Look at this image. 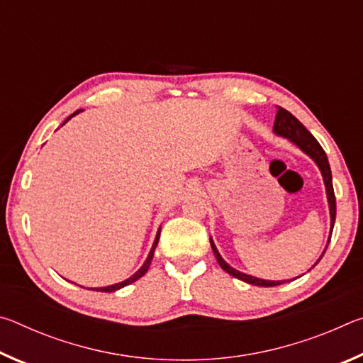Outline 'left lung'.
Returning <instances> with one entry per match:
<instances>
[{"label":"left lung","mask_w":363,"mask_h":363,"mask_svg":"<svg viewBox=\"0 0 363 363\" xmlns=\"http://www.w3.org/2000/svg\"><path fill=\"white\" fill-rule=\"evenodd\" d=\"M274 133L277 134V136L290 139L293 144H296L299 149L306 153V155H309L312 160H314L318 169H320V173L323 176L325 189H327V199H328V206H330V218H331L330 232H333V225H335V219H336V199H335L333 181H331V169H330L327 153H325V150L322 149V145L317 143V139L306 130L303 123H301L296 118V116L288 112V110L281 108V107H279L277 115H275ZM330 238H328V243H330ZM210 242H211L213 253H214V256H216L219 266L223 267L227 274H230L232 277L247 281V284H250V285H257V286H277V285H281V284H285V281H286V280H281V281L280 280L279 281L262 280V279H257V277H251V275H247V274L240 272V270L230 267L229 264H227L223 259V256L219 255V251H218L216 247H214L211 238H210ZM327 247H328V245H327ZM325 251H327V248H325ZM325 251H323V253H325ZM323 253H322V256H323ZM322 256H320V259H322ZM320 259H318V261H320ZM318 261L314 264V266H317Z\"/></svg>","instance_id":"1"}]
</instances>
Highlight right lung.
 I'll return each instance as SVG.
<instances>
[{"mask_svg":"<svg viewBox=\"0 0 363 363\" xmlns=\"http://www.w3.org/2000/svg\"><path fill=\"white\" fill-rule=\"evenodd\" d=\"M82 112V110H77L75 113H72L69 118H67L62 125H65L67 121H69L72 116H75L77 113H79ZM158 240H160V229H158V232H157V237H155V242H153V245H152V250H150V253H149V256H147V259H145V262L143 264V267H140L136 274L134 275H131L130 279H126V280H123V281H120V284H115V285H108V286H102V288H94L96 291H106V293H112V291H116V290H120V288H123V286H126V285H130V284H133V281H136V280H139L140 277H143V275L147 272V270H149V267H150V262H152V257H153V251H155V248H157V245H158Z\"/></svg>","mask_w":363,"mask_h":363,"instance_id":"1","label":"right lung"}]
</instances>
